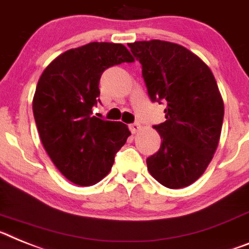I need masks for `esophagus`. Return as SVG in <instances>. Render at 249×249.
Instances as JSON below:
<instances>
[{"label":"esophagus","mask_w":249,"mask_h":249,"mask_svg":"<svg viewBox=\"0 0 249 249\" xmlns=\"http://www.w3.org/2000/svg\"><path fill=\"white\" fill-rule=\"evenodd\" d=\"M129 127H130L131 133H133V134H137L138 131H139L140 129H142V125H140L139 123H134V124L129 125Z\"/></svg>","instance_id":"34e87169"}]
</instances>
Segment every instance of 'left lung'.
<instances>
[{
    "label": "left lung",
    "instance_id": "obj_1",
    "mask_svg": "<svg viewBox=\"0 0 249 249\" xmlns=\"http://www.w3.org/2000/svg\"><path fill=\"white\" fill-rule=\"evenodd\" d=\"M153 101H165V122L154 129L160 149L146 159L151 177L170 189L190 185L205 172L219 142L224 104L214 75L187 47L161 40L135 41Z\"/></svg>",
    "mask_w": 249,
    "mask_h": 249
}]
</instances>
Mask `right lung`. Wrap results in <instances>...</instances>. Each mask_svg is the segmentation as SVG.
I'll return each mask as SVG.
<instances>
[{"instance_id": "add662e5", "label": "right lung", "mask_w": 249, "mask_h": 249, "mask_svg": "<svg viewBox=\"0 0 249 249\" xmlns=\"http://www.w3.org/2000/svg\"><path fill=\"white\" fill-rule=\"evenodd\" d=\"M134 62L122 44L90 42L71 49L41 73L32 100L35 122L45 150L73 184L94 185L109 174L114 157L131 133L122 122L91 116L101 73Z\"/></svg>"}]
</instances>
